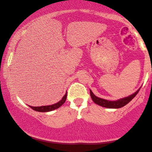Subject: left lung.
<instances>
[{
  "mask_svg": "<svg viewBox=\"0 0 152 152\" xmlns=\"http://www.w3.org/2000/svg\"><path fill=\"white\" fill-rule=\"evenodd\" d=\"M139 88L137 91H136L135 93L132 94V95L129 96L128 97H125V98L118 99L117 101H113V102H111V101L106 100V99L99 98V97L96 96L95 95L93 94V92L90 90V95L91 97L93 102L95 103V104H98L99 106H102L103 107L106 108H109V109H118V108H121L126 105L129 102H130L133 99L134 97L136 96V95L139 93Z\"/></svg>",
  "mask_w": 152,
  "mask_h": 152,
  "instance_id": "left-lung-1",
  "label": "left lung"
}]
</instances>
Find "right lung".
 <instances>
[{
    "label": "right lung",
    "instance_id": "right-lung-1",
    "mask_svg": "<svg viewBox=\"0 0 152 152\" xmlns=\"http://www.w3.org/2000/svg\"><path fill=\"white\" fill-rule=\"evenodd\" d=\"M66 96H67V93H66L65 95L64 96L61 100L60 102H58L56 104H53V105L50 106H29L32 109H34V111H39V112H48V111H53V110H55L61 106L63 104H64L66 100Z\"/></svg>",
    "mask_w": 152,
    "mask_h": 152
}]
</instances>
